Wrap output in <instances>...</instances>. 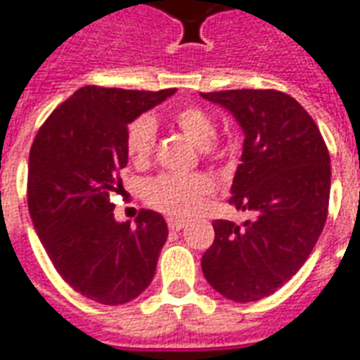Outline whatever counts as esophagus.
Instances as JSON below:
<instances>
[{
  "label": "esophagus",
  "mask_w": 360,
  "mask_h": 360,
  "mask_svg": "<svg viewBox=\"0 0 360 360\" xmlns=\"http://www.w3.org/2000/svg\"><path fill=\"white\" fill-rule=\"evenodd\" d=\"M186 226V220L182 219H169V228L172 232H178V230H182Z\"/></svg>",
  "instance_id": "obj_1"
}]
</instances>
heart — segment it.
Masks as SVG:
<instances>
[{"label":"heart","instance_id":"obj_1","mask_svg":"<svg viewBox=\"0 0 360 360\" xmlns=\"http://www.w3.org/2000/svg\"><path fill=\"white\" fill-rule=\"evenodd\" d=\"M174 124L190 138L199 149L211 148L217 136V124L211 115L201 107H182L172 115ZM157 141V124L151 115H141L128 124L126 151L138 165L149 161ZM212 191L211 178L205 174H159L146 184V199L155 209L172 217H190L198 211L203 199Z\"/></svg>","mask_w":360,"mask_h":360}]
</instances>
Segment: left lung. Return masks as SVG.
Instances as JSON below:
<instances>
[{
    "label": "left lung",
    "instance_id": "1",
    "mask_svg": "<svg viewBox=\"0 0 360 360\" xmlns=\"http://www.w3.org/2000/svg\"><path fill=\"white\" fill-rule=\"evenodd\" d=\"M232 112L243 132L230 205L253 214L243 224L214 220L201 259L207 282L236 303L259 301L311 255L330 199V155L311 115L276 90L201 94Z\"/></svg>",
    "mask_w": 360,
    "mask_h": 360
}]
</instances>
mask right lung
<instances>
[{"label": "right lung", "instance_id": "obj_1", "mask_svg": "<svg viewBox=\"0 0 360 360\" xmlns=\"http://www.w3.org/2000/svg\"><path fill=\"white\" fill-rule=\"evenodd\" d=\"M174 91L84 86L49 115L30 148L36 234L63 280L101 305H124L146 291L169 236L149 209L136 226L117 222L109 195L122 188L128 124Z\"/></svg>", "mask_w": 360, "mask_h": 360}]
</instances>
